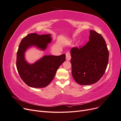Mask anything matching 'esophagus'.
I'll return each mask as SVG.
<instances>
[{
    "mask_svg": "<svg viewBox=\"0 0 121 121\" xmlns=\"http://www.w3.org/2000/svg\"><path fill=\"white\" fill-rule=\"evenodd\" d=\"M65 56H66V60H70L71 58L70 53H69V52H67L66 53H65Z\"/></svg>",
    "mask_w": 121,
    "mask_h": 121,
    "instance_id": "34e87169",
    "label": "esophagus"
}]
</instances>
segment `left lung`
Instances as JSON below:
<instances>
[{"label": "left lung", "mask_w": 121, "mask_h": 121, "mask_svg": "<svg viewBox=\"0 0 121 121\" xmlns=\"http://www.w3.org/2000/svg\"><path fill=\"white\" fill-rule=\"evenodd\" d=\"M89 39L84 46L71 49L72 74L75 81L81 85L98 81L104 75L108 62V50L102 36L90 30Z\"/></svg>", "instance_id": "8db88e82"}]
</instances>
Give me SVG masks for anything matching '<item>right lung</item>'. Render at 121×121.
<instances>
[{
  "mask_svg": "<svg viewBox=\"0 0 121 121\" xmlns=\"http://www.w3.org/2000/svg\"><path fill=\"white\" fill-rule=\"evenodd\" d=\"M50 34L39 35L31 33L25 37L20 44L17 54L16 66L19 75L27 85L33 88H44L52 82L60 65L65 60V54L44 56L33 64L26 60L25 53L32 46L41 50L52 41Z\"/></svg>",
  "mask_w": 121,
  "mask_h": 121,
  "instance_id": "1",
  "label": "right lung"
}]
</instances>
